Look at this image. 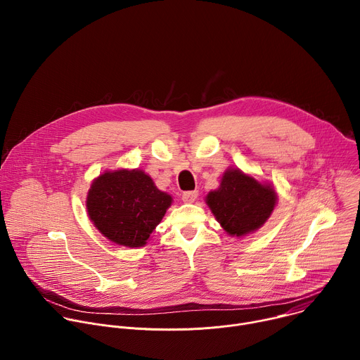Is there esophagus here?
Here are the masks:
<instances>
[{"mask_svg": "<svg viewBox=\"0 0 360 360\" xmlns=\"http://www.w3.org/2000/svg\"><path fill=\"white\" fill-rule=\"evenodd\" d=\"M196 198H198V192L196 191H191V192H184L182 193V200L185 203H192V202H195Z\"/></svg>", "mask_w": 360, "mask_h": 360, "instance_id": "obj_1", "label": "esophagus"}]
</instances>
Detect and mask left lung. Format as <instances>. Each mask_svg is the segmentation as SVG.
Segmentation results:
<instances>
[{
	"instance_id": "obj_1",
	"label": "left lung",
	"mask_w": 360,
	"mask_h": 360,
	"mask_svg": "<svg viewBox=\"0 0 360 360\" xmlns=\"http://www.w3.org/2000/svg\"><path fill=\"white\" fill-rule=\"evenodd\" d=\"M224 231L236 238L253 233L271 218L278 193L272 184L262 182L239 168H228L219 188L205 196Z\"/></svg>"
}]
</instances>
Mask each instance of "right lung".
Instances as JSON below:
<instances>
[{"mask_svg":"<svg viewBox=\"0 0 360 360\" xmlns=\"http://www.w3.org/2000/svg\"><path fill=\"white\" fill-rule=\"evenodd\" d=\"M85 205L91 222L107 239L141 248L165 217L172 196L143 171L120 168L91 182Z\"/></svg>","mask_w":360,"mask_h":360,"instance_id":"add662e5","label":"right lung"}]
</instances>
